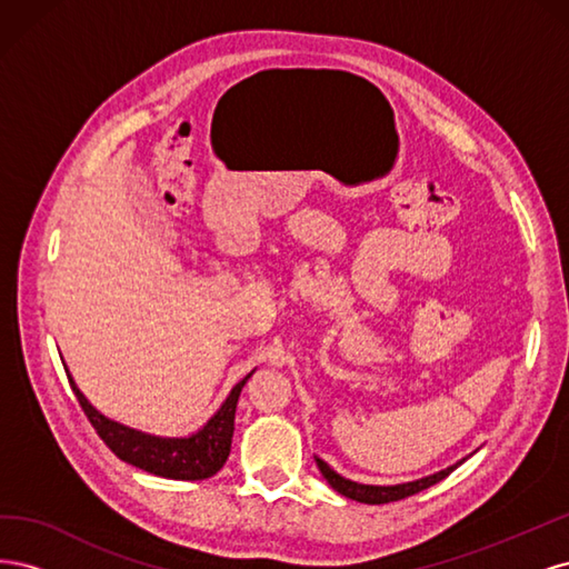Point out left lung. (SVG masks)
<instances>
[{
    "label": "left lung",
    "instance_id": "8db88e82",
    "mask_svg": "<svg viewBox=\"0 0 569 569\" xmlns=\"http://www.w3.org/2000/svg\"><path fill=\"white\" fill-rule=\"evenodd\" d=\"M468 458H462L453 465H449L446 470H439L435 475H427V477H420V479H412V481H401V485H387V487H380V485H360V481H353V479H347L341 477L339 472H335L330 465H327L322 458L316 456V462L318 468L322 472V477L327 479V485H330L337 493L351 498V501H358V503H368V506H382V503H391V501H401V498H408L412 493H418L422 489H429L432 485H437V481L449 477L458 465H462Z\"/></svg>",
    "mask_w": 569,
    "mask_h": 569
}]
</instances>
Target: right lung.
Returning <instances> with one entry per match:
<instances>
[{
  "mask_svg": "<svg viewBox=\"0 0 569 569\" xmlns=\"http://www.w3.org/2000/svg\"><path fill=\"white\" fill-rule=\"evenodd\" d=\"M253 372L256 370H251L244 380H239L232 387L228 399L220 403V408L203 422V427L197 429V432H192L189 437H157V435L142 432V429L128 427L123 422H116L107 418L104 412H99L88 401V396L78 389L73 375L66 368L68 382H71L76 391L84 416H88V420L97 429L101 441H104L120 460H126L134 465V468L157 477L182 479V481L209 479L222 468V465H226L230 456L232 435H234V410H237L239 393H242V387L249 382V377Z\"/></svg>",
  "mask_w": 569,
  "mask_h": 569,
  "instance_id": "obj_1",
  "label": "right lung"
}]
</instances>
